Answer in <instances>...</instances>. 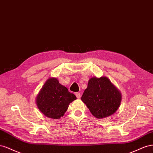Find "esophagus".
<instances>
[{"mask_svg":"<svg viewBox=\"0 0 153 153\" xmlns=\"http://www.w3.org/2000/svg\"><path fill=\"white\" fill-rule=\"evenodd\" d=\"M76 96L77 99H80V97H81V94H80V93H79V92H76Z\"/></svg>","mask_w":153,"mask_h":153,"instance_id":"1","label":"esophagus"}]
</instances>
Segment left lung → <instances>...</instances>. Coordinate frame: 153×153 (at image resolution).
Masks as SVG:
<instances>
[{
	"instance_id": "8db88e82",
	"label": "left lung",
	"mask_w": 153,
	"mask_h": 153,
	"mask_svg": "<svg viewBox=\"0 0 153 153\" xmlns=\"http://www.w3.org/2000/svg\"><path fill=\"white\" fill-rule=\"evenodd\" d=\"M82 101L97 119L110 117L119 108L122 94L107 77H91L81 97Z\"/></svg>"
}]
</instances>
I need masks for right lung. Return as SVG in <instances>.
<instances>
[{
  "label": "right lung",
  "mask_w": 153,
  "mask_h": 153,
  "mask_svg": "<svg viewBox=\"0 0 153 153\" xmlns=\"http://www.w3.org/2000/svg\"><path fill=\"white\" fill-rule=\"evenodd\" d=\"M77 98L61 85L57 78L49 77L36 97V106L45 116L59 119L67 111L69 104Z\"/></svg>",
  "instance_id": "1"
}]
</instances>
